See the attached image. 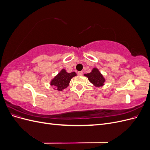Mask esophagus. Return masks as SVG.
Wrapping results in <instances>:
<instances>
[{
    "label": "esophagus",
    "mask_w": 150,
    "mask_h": 150,
    "mask_svg": "<svg viewBox=\"0 0 150 150\" xmlns=\"http://www.w3.org/2000/svg\"><path fill=\"white\" fill-rule=\"evenodd\" d=\"M78 76H82L83 74V71H79V72H78Z\"/></svg>",
    "instance_id": "esophagus-1"
}]
</instances>
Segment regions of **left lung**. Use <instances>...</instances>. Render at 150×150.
Listing matches in <instances>:
<instances>
[{
  "label": "left lung",
  "instance_id": "left-lung-1",
  "mask_svg": "<svg viewBox=\"0 0 150 150\" xmlns=\"http://www.w3.org/2000/svg\"><path fill=\"white\" fill-rule=\"evenodd\" d=\"M84 76L88 77L90 82L96 86H102L104 84V81H105L103 75L96 68H94L91 72L85 74Z\"/></svg>",
  "mask_w": 150,
  "mask_h": 150
}]
</instances>
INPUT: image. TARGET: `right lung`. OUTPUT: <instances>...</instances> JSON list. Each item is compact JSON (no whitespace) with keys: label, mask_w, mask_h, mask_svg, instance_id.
Here are the masks:
<instances>
[{"label":"right lung","mask_w":150,"mask_h":150,"mask_svg":"<svg viewBox=\"0 0 150 150\" xmlns=\"http://www.w3.org/2000/svg\"><path fill=\"white\" fill-rule=\"evenodd\" d=\"M75 76H76V74L74 72L68 73L65 69H62L51 81V85L55 86L57 90L62 91V89L66 88L69 86L71 78H73Z\"/></svg>","instance_id":"obj_1"}]
</instances>
